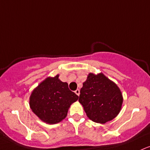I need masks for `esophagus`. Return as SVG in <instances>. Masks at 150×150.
Wrapping results in <instances>:
<instances>
[{
  "label": "esophagus",
  "mask_w": 150,
  "mask_h": 150,
  "mask_svg": "<svg viewBox=\"0 0 150 150\" xmlns=\"http://www.w3.org/2000/svg\"><path fill=\"white\" fill-rule=\"evenodd\" d=\"M75 93L77 95H78L79 96V95H80V90H79V89H77V90L75 91Z\"/></svg>",
  "instance_id": "obj_1"
}]
</instances>
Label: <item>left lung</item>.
I'll list each match as a JSON object with an SVG mask.
<instances>
[{
	"label": "left lung",
	"instance_id": "left-lung-1",
	"mask_svg": "<svg viewBox=\"0 0 150 150\" xmlns=\"http://www.w3.org/2000/svg\"><path fill=\"white\" fill-rule=\"evenodd\" d=\"M123 98L117 85L103 73H90L80 90L79 102L92 121L104 123L119 114Z\"/></svg>",
	"mask_w": 150,
	"mask_h": 150
}]
</instances>
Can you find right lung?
I'll return each mask as SVG.
<instances>
[{
    "instance_id": "1",
    "label": "right lung",
    "mask_w": 150,
    "mask_h": 150,
    "mask_svg": "<svg viewBox=\"0 0 150 150\" xmlns=\"http://www.w3.org/2000/svg\"><path fill=\"white\" fill-rule=\"evenodd\" d=\"M59 75L47 78L33 91L30 98L31 110L48 124L60 122L67 116L72 103L78 96L68 88V84L59 80Z\"/></svg>"
}]
</instances>
